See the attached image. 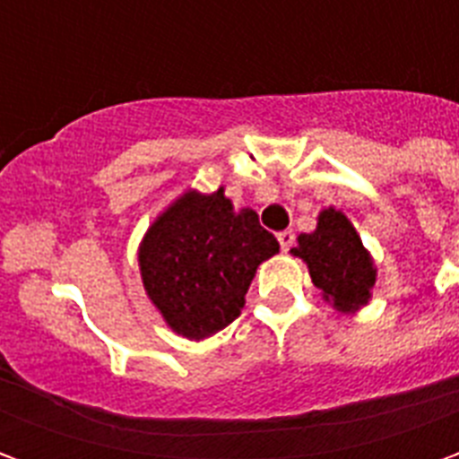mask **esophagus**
I'll return each mask as SVG.
<instances>
[{
  "instance_id": "34e87169",
  "label": "esophagus",
  "mask_w": 459,
  "mask_h": 459,
  "mask_svg": "<svg viewBox=\"0 0 459 459\" xmlns=\"http://www.w3.org/2000/svg\"><path fill=\"white\" fill-rule=\"evenodd\" d=\"M278 240H280V248H282V253H288V250L292 248V243H295V233H292V230H280Z\"/></svg>"
}]
</instances>
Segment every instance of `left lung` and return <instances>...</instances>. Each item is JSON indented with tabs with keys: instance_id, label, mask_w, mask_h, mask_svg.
<instances>
[{
	"instance_id": "8db88e82",
	"label": "left lung",
	"mask_w": 459,
	"mask_h": 459,
	"mask_svg": "<svg viewBox=\"0 0 459 459\" xmlns=\"http://www.w3.org/2000/svg\"><path fill=\"white\" fill-rule=\"evenodd\" d=\"M307 265V273L322 299L342 315H354L371 302L376 285V263L361 243L354 223L344 211L327 206L319 211L317 229L299 233L290 250Z\"/></svg>"
}]
</instances>
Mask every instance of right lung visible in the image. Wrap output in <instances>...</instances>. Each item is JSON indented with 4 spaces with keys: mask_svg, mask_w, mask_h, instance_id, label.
<instances>
[{
    "mask_svg": "<svg viewBox=\"0 0 459 459\" xmlns=\"http://www.w3.org/2000/svg\"><path fill=\"white\" fill-rule=\"evenodd\" d=\"M278 238L253 209L236 211L226 189H186L157 213L137 248L142 288L164 325L191 342L238 317L260 263Z\"/></svg>",
    "mask_w": 459,
    "mask_h": 459,
    "instance_id": "right-lung-1",
    "label": "right lung"
}]
</instances>
